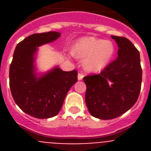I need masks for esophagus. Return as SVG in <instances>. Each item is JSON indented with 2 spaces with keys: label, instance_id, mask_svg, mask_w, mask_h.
Masks as SVG:
<instances>
[{
  "label": "esophagus",
  "instance_id": "34e87169",
  "mask_svg": "<svg viewBox=\"0 0 151 151\" xmlns=\"http://www.w3.org/2000/svg\"><path fill=\"white\" fill-rule=\"evenodd\" d=\"M83 77H84V75L83 74H82V73H78V79L79 80H82V78H83Z\"/></svg>",
  "mask_w": 151,
  "mask_h": 151
}]
</instances>
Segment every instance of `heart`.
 Listing matches in <instances>:
<instances>
[{"instance_id": "1", "label": "heart", "mask_w": 151, "mask_h": 151, "mask_svg": "<svg viewBox=\"0 0 151 151\" xmlns=\"http://www.w3.org/2000/svg\"><path fill=\"white\" fill-rule=\"evenodd\" d=\"M73 54L84 59V69L89 73H99L106 67L115 54V47L110 41L94 37H84L77 40Z\"/></svg>"}]
</instances>
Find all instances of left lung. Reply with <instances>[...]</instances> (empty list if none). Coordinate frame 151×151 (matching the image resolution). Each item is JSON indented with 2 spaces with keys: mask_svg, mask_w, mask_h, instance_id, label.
Listing matches in <instances>:
<instances>
[{
  "mask_svg": "<svg viewBox=\"0 0 151 151\" xmlns=\"http://www.w3.org/2000/svg\"><path fill=\"white\" fill-rule=\"evenodd\" d=\"M118 45V57L100 74L83 78L85 103L91 115L112 119L132 107L138 98L142 80L139 51L124 37L112 35Z\"/></svg>",
  "mask_w": 151,
  "mask_h": 151,
  "instance_id": "left-lung-1",
  "label": "left lung"
}]
</instances>
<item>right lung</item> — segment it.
<instances>
[{"label": "right lung", "instance_id": "obj_1", "mask_svg": "<svg viewBox=\"0 0 151 151\" xmlns=\"http://www.w3.org/2000/svg\"><path fill=\"white\" fill-rule=\"evenodd\" d=\"M57 32L29 35L16 47L10 66V88L13 100L24 113L38 119L58 114L66 94L78 80L76 70L63 71L55 66L48 72L36 73L38 47L60 37Z\"/></svg>", "mask_w": 151, "mask_h": 151}]
</instances>
